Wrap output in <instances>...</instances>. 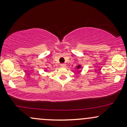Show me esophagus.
Here are the masks:
<instances>
[{"label": "esophagus", "mask_w": 127, "mask_h": 127, "mask_svg": "<svg viewBox=\"0 0 127 127\" xmlns=\"http://www.w3.org/2000/svg\"><path fill=\"white\" fill-rule=\"evenodd\" d=\"M60 65H61V67H65V64H61Z\"/></svg>", "instance_id": "esophagus-1"}]
</instances>
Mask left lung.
<instances>
[{"mask_svg":"<svg viewBox=\"0 0 127 127\" xmlns=\"http://www.w3.org/2000/svg\"><path fill=\"white\" fill-rule=\"evenodd\" d=\"M81 67H82V66H81V65L78 64V65H76V68L78 70V69H80V68H81Z\"/></svg>","mask_w":127,"mask_h":127,"instance_id":"obj_1","label":"left lung"}]
</instances>
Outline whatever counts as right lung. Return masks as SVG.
<instances>
[{
  "label": "right lung",
  "mask_w": 127,
  "mask_h": 127,
  "mask_svg": "<svg viewBox=\"0 0 127 127\" xmlns=\"http://www.w3.org/2000/svg\"><path fill=\"white\" fill-rule=\"evenodd\" d=\"M44 71H47V68H45V69H44Z\"/></svg>",
  "instance_id": "add662e5"
}]
</instances>
